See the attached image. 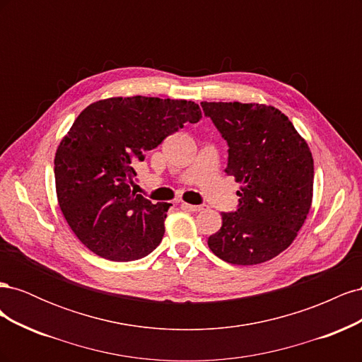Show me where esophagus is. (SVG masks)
I'll list each match as a JSON object with an SVG mask.
<instances>
[{"instance_id": "34e87169", "label": "esophagus", "mask_w": 362, "mask_h": 362, "mask_svg": "<svg viewBox=\"0 0 362 362\" xmlns=\"http://www.w3.org/2000/svg\"><path fill=\"white\" fill-rule=\"evenodd\" d=\"M182 208H184V210H189V211H193V213H198V211L205 210V205H192V204L184 202V204H182Z\"/></svg>"}]
</instances>
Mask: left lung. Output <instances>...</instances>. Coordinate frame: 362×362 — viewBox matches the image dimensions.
<instances>
[{
    "mask_svg": "<svg viewBox=\"0 0 362 362\" xmlns=\"http://www.w3.org/2000/svg\"><path fill=\"white\" fill-rule=\"evenodd\" d=\"M228 141L226 173L242 184L240 205L222 213L208 238L213 254L254 266L286 250L313 204L314 160L308 144L278 108L255 103H201Z\"/></svg>",
    "mask_w": 362,
    "mask_h": 362,
    "instance_id": "left-lung-1",
    "label": "left lung"
}]
</instances>
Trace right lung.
Listing matches in <instances>:
<instances>
[{
    "label": "right lung",
    "instance_id": "1",
    "mask_svg": "<svg viewBox=\"0 0 362 362\" xmlns=\"http://www.w3.org/2000/svg\"><path fill=\"white\" fill-rule=\"evenodd\" d=\"M202 117L185 100L113 96L87 105L54 158L60 210L80 242L110 261H134L164 235L170 204L136 194L134 166L169 134Z\"/></svg>",
    "mask_w": 362,
    "mask_h": 362
}]
</instances>
